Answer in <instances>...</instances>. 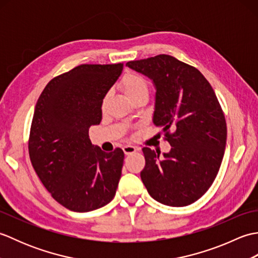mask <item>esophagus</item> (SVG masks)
<instances>
[{"label": "esophagus", "instance_id": "1", "mask_svg": "<svg viewBox=\"0 0 258 258\" xmlns=\"http://www.w3.org/2000/svg\"><path fill=\"white\" fill-rule=\"evenodd\" d=\"M136 151H138V149H136V147L133 146V145H125L123 147V152H124L125 155L133 154V153H135Z\"/></svg>", "mask_w": 258, "mask_h": 258}]
</instances>
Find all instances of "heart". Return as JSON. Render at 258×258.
<instances>
[{
  "instance_id": "heart-1",
  "label": "heart",
  "mask_w": 258,
  "mask_h": 258,
  "mask_svg": "<svg viewBox=\"0 0 258 258\" xmlns=\"http://www.w3.org/2000/svg\"><path fill=\"white\" fill-rule=\"evenodd\" d=\"M120 86H122L126 96H127L130 100L136 95L147 94V93H149L147 81L143 78V76L136 73L126 74L123 78L122 82H120ZM105 102H106V98L103 101V107L105 106Z\"/></svg>"
}]
</instances>
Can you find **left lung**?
<instances>
[{
  "label": "left lung",
  "instance_id": "8db88e82",
  "mask_svg": "<svg viewBox=\"0 0 258 258\" xmlns=\"http://www.w3.org/2000/svg\"><path fill=\"white\" fill-rule=\"evenodd\" d=\"M126 65L152 80L156 91L153 123L163 127L172 146L163 157L144 147L141 178L155 201L187 206L211 187L225 151L226 122L215 92L199 70L171 55Z\"/></svg>",
  "mask_w": 258,
  "mask_h": 258
}]
</instances>
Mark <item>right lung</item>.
Segmentation results:
<instances>
[{
  "label": "right lung",
  "mask_w": 258,
  "mask_h": 258,
  "mask_svg": "<svg viewBox=\"0 0 258 258\" xmlns=\"http://www.w3.org/2000/svg\"><path fill=\"white\" fill-rule=\"evenodd\" d=\"M123 64H82L48 82L33 114L29 153L37 176L68 210L108 204L122 175L124 152L92 145L89 130L102 120V104Z\"/></svg>",
  "instance_id": "1"
}]
</instances>
